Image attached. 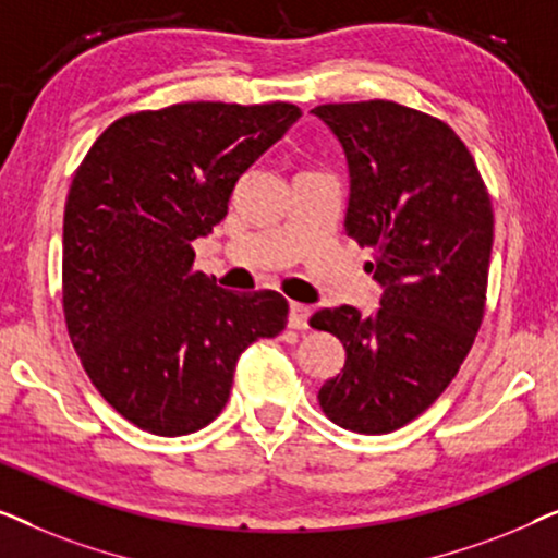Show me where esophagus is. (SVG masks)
<instances>
[{
	"label": "esophagus",
	"mask_w": 558,
	"mask_h": 558,
	"mask_svg": "<svg viewBox=\"0 0 558 558\" xmlns=\"http://www.w3.org/2000/svg\"><path fill=\"white\" fill-rule=\"evenodd\" d=\"M310 315H312V310L307 307V304L292 302L289 304V327H292V330H307Z\"/></svg>",
	"instance_id": "34e87169"
}]
</instances>
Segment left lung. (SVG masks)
<instances>
[{"mask_svg": "<svg viewBox=\"0 0 558 558\" xmlns=\"http://www.w3.org/2000/svg\"><path fill=\"white\" fill-rule=\"evenodd\" d=\"M345 149V231L373 248L365 269L384 287L380 310H319L310 327L332 332L345 365L317 399L357 434L414 422L445 393L485 317L493 205L475 159L452 126L396 101L315 106Z\"/></svg>", "mask_w": 558, "mask_h": 558, "instance_id": "left-lung-1", "label": "left lung"}]
</instances>
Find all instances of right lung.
<instances>
[{
    "label": "right lung",
    "instance_id": "obj_1",
    "mask_svg": "<svg viewBox=\"0 0 558 558\" xmlns=\"http://www.w3.org/2000/svg\"><path fill=\"white\" fill-rule=\"evenodd\" d=\"M300 106L185 101L126 113L73 174L63 315L83 371L126 422L182 437L223 411L239 355L287 327L279 292L235 294L195 269L193 241Z\"/></svg>",
    "mask_w": 558,
    "mask_h": 558
}]
</instances>
